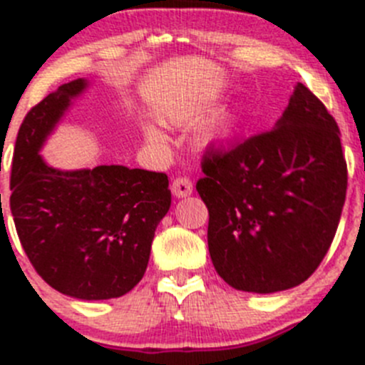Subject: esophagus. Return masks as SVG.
Masks as SVG:
<instances>
[{
    "instance_id": "34e87169",
    "label": "esophagus",
    "mask_w": 365,
    "mask_h": 365,
    "mask_svg": "<svg viewBox=\"0 0 365 365\" xmlns=\"http://www.w3.org/2000/svg\"><path fill=\"white\" fill-rule=\"evenodd\" d=\"M172 192H173V195L179 199L188 197V195H192V192H193L192 180L186 179V177H177V179H173V182H172Z\"/></svg>"
}]
</instances>
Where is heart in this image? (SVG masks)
Masks as SVG:
<instances>
[{"mask_svg": "<svg viewBox=\"0 0 365 365\" xmlns=\"http://www.w3.org/2000/svg\"><path fill=\"white\" fill-rule=\"evenodd\" d=\"M221 133H222L221 125H217V128H214V130H212V137H217V135H221ZM146 137L150 138L151 143H157V144H163L164 143L163 133H160L159 128H155V125H148V128H146Z\"/></svg>", "mask_w": 365, "mask_h": 365, "instance_id": "b5f03b06", "label": "heart"}]
</instances>
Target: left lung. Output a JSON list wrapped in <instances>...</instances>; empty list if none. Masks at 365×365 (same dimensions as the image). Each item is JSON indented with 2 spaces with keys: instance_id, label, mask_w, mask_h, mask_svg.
<instances>
[{
  "instance_id": "obj_1",
  "label": "left lung",
  "mask_w": 365,
  "mask_h": 365,
  "mask_svg": "<svg viewBox=\"0 0 365 365\" xmlns=\"http://www.w3.org/2000/svg\"><path fill=\"white\" fill-rule=\"evenodd\" d=\"M212 263L235 291L272 294L318 269L346 202L340 130L303 83L269 133L202 159Z\"/></svg>"
}]
</instances>
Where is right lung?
<instances>
[{
  "label": "right lung",
  "mask_w": 365,
  "mask_h": 365,
  "mask_svg": "<svg viewBox=\"0 0 365 365\" xmlns=\"http://www.w3.org/2000/svg\"><path fill=\"white\" fill-rule=\"evenodd\" d=\"M87 87L86 78L63 83L27 113L14 146L11 210L41 278L62 294L96 302L120 298L143 279L172 192L166 173L45 163L47 138Z\"/></svg>",
  "instance_id": "1"
}]
</instances>
